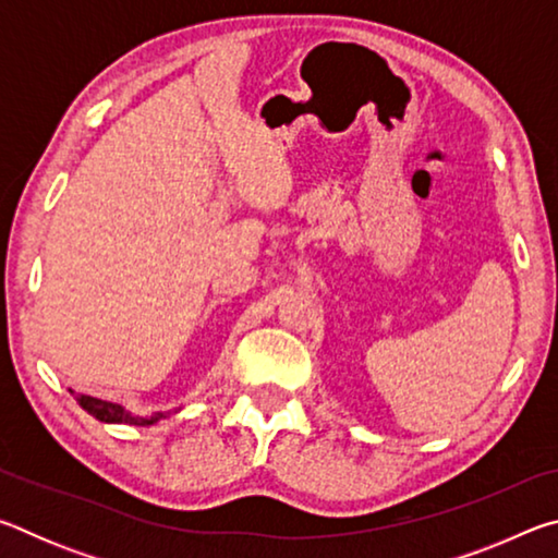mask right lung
Returning <instances> with one entry per match:
<instances>
[{
    "label": "right lung",
    "instance_id": "1",
    "mask_svg": "<svg viewBox=\"0 0 558 558\" xmlns=\"http://www.w3.org/2000/svg\"><path fill=\"white\" fill-rule=\"evenodd\" d=\"M73 396H75V401L81 403L83 411H88L93 418H98L102 423H130V426H155L157 421L169 418V415H172V411H157L153 415H135V413H130V411L122 409L120 403L93 399V396H86V393H73Z\"/></svg>",
    "mask_w": 558,
    "mask_h": 558
}]
</instances>
